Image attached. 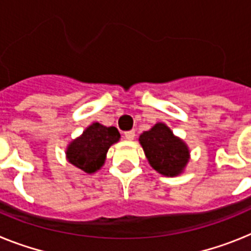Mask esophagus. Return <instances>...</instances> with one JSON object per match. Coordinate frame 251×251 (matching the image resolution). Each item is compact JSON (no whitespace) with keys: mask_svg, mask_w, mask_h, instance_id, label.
Returning <instances> with one entry per match:
<instances>
[{"mask_svg":"<svg viewBox=\"0 0 251 251\" xmlns=\"http://www.w3.org/2000/svg\"><path fill=\"white\" fill-rule=\"evenodd\" d=\"M125 138L127 139V140H132V139L135 138V131L134 130H130V131H125Z\"/></svg>","mask_w":251,"mask_h":251,"instance_id":"obj_1","label":"esophagus"}]
</instances>
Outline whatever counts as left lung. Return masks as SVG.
Instances as JSON below:
<instances>
[{"label":"left lung","instance_id":"left-lung-1","mask_svg":"<svg viewBox=\"0 0 251 251\" xmlns=\"http://www.w3.org/2000/svg\"><path fill=\"white\" fill-rule=\"evenodd\" d=\"M140 144L148 160L156 172L164 176H177L188 163V148L176 138L164 124H156L151 130L140 135Z\"/></svg>","mask_w":251,"mask_h":251}]
</instances>
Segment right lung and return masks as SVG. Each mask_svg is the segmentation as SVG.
Masks as SVG:
<instances>
[{
	"label": "right lung",
	"instance_id": "add662e5",
	"mask_svg": "<svg viewBox=\"0 0 251 251\" xmlns=\"http://www.w3.org/2000/svg\"><path fill=\"white\" fill-rule=\"evenodd\" d=\"M119 139L120 134L116 127H106L96 123L69 145L67 158L69 163L86 173H93L102 167L108 148Z\"/></svg>",
	"mask_w": 251,
	"mask_h": 251
}]
</instances>
